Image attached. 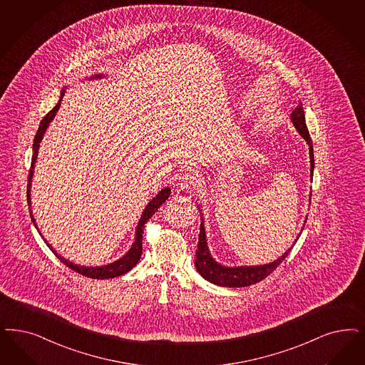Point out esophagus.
Returning <instances> with one entry per match:
<instances>
[{
    "instance_id": "1",
    "label": "esophagus",
    "mask_w": 365,
    "mask_h": 365,
    "mask_svg": "<svg viewBox=\"0 0 365 365\" xmlns=\"http://www.w3.org/2000/svg\"><path fill=\"white\" fill-rule=\"evenodd\" d=\"M198 183V176L195 173L190 171L185 173L179 176V183H178V189L179 191H190L191 187H194Z\"/></svg>"
}]
</instances>
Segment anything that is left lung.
<instances>
[{
    "instance_id": "8db88e82",
    "label": "left lung",
    "mask_w": 365,
    "mask_h": 365,
    "mask_svg": "<svg viewBox=\"0 0 365 365\" xmlns=\"http://www.w3.org/2000/svg\"><path fill=\"white\" fill-rule=\"evenodd\" d=\"M291 120L294 123V126L297 130L301 133L302 138H304L309 144V151H310V163H312V179H313V170H314V152H313V143L310 138V133L307 130V126L304 123V113L302 103H299L295 110L291 114ZM297 242V240H295ZM294 242V244H295ZM286 252L283 256H280L277 260L264 265H253V267H237V268H229L224 265L218 264L214 262L207 250L206 245V236H205V229L201 225V232H200V241H198V250L195 252V267L197 271L201 274V277H205L206 280L212 282L217 286L222 287H245L256 284L262 282L263 279L271 275L277 268V265L289 256V252Z\"/></svg>"
}]
</instances>
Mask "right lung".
Wrapping results in <instances>:
<instances>
[{"instance_id": "obj_1", "label": "right lung", "mask_w": 365, "mask_h": 365, "mask_svg": "<svg viewBox=\"0 0 365 365\" xmlns=\"http://www.w3.org/2000/svg\"><path fill=\"white\" fill-rule=\"evenodd\" d=\"M97 78H101V76H97ZM64 90L62 91V96H61V100L58 102V105L50 110L48 113L44 115V118L41 120L40 126H38V132H36V136L34 140V153H32V162H31V168H29V174H28V186H26V197H28V206H29V214H31V220L34 222V225L36 227V222H35V218L32 215V210H31V197H29V191H31V180H32V174H34V168H35V162H36V158H38V145H40V141L44 136V132L47 129V126L50 124L51 121L53 120L55 114L58 112L59 106H61V101L63 98ZM170 195V189L162 190L153 200H152L148 206L145 207L144 213L141 215V220L138 221V229H136V239L135 242L132 245V248L129 250V252L126 253L124 257H121L120 260L114 262L112 264L102 265V267H82V265L73 264L71 262L66 260L64 257H62L61 255H58L56 252L52 250L50 244L46 241V244L48 245L51 251L53 252V255L63 263L64 265H67L68 268H71L73 271H76L78 274L83 275V277H91V279H109V277H121L126 274L128 271H130L135 265L138 264L140 257H141V252H143V233H144V225L147 224V221L151 218L152 215L155 214V212L163 205L165 200L168 198Z\"/></svg>"}]
</instances>
